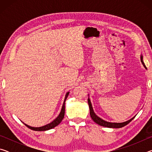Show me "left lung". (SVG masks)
Returning <instances> with one entry per match:
<instances>
[{"label":"left lung","mask_w":152,"mask_h":152,"mask_svg":"<svg viewBox=\"0 0 152 152\" xmlns=\"http://www.w3.org/2000/svg\"><path fill=\"white\" fill-rule=\"evenodd\" d=\"M140 58H141V63H142L143 66H144V68H145V69H147V68H146V66L145 65V64H144L143 61V56H142V54L141 55ZM88 102L89 109H90V115H91V117L92 118V119L93 120L95 123H97L98 125H101V126H102V127H109V128H121L123 127H124V126L127 125L128 123H129L133 119H134L135 117V116L133 117L131 119L128 120L125 122H123V123H110V122H108V121H104L103 119H102L101 118L98 117L97 115L95 114L94 110H93V108H92V106L91 100H90L89 98L88 99Z\"/></svg>","instance_id":"left-lung-1"}]
</instances>
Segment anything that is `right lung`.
Returning a JSON list of instances; mask_svg holds the SVG:
<instances>
[{"instance_id": "add662e5", "label": "right lung", "mask_w": 152, "mask_h": 152, "mask_svg": "<svg viewBox=\"0 0 152 152\" xmlns=\"http://www.w3.org/2000/svg\"><path fill=\"white\" fill-rule=\"evenodd\" d=\"M69 93H70V92H68L66 94V96H65V99H64V103L62 105V107H61V110L60 111V113L59 114L57 118L53 120L52 122H51L50 123H49V124H47L44 126H42V127H31V126L28 125L27 124H25V123L24 124L26 125L28 128H29L30 129H32L33 131H37V132L47 131V130L51 129H53L55 127H56V126L60 124L64 117V113H65V102L66 101V99L68 96Z\"/></svg>"}]
</instances>
